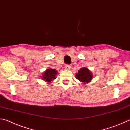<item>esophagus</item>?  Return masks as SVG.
<instances>
[{"label": "esophagus", "instance_id": "34e87169", "mask_svg": "<svg viewBox=\"0 0 130 130\" xmlns=\"http://www.w3.org/2000/svg\"><path fill=\"white\" fill-rule=\"evenodd\" d=\"M65 69H67V70H70V68H71V66L70 65H65Z\"/></svg>", "mask_w": 130, "mask_h": 130}]
</instances>
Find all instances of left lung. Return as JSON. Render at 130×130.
I'll use <instances>...</instances> for the list:
<instances>
[{"instance_id":"obj_1","label":"left lung","mask_w":130,"mask_h":130,"mask_svg":"<svg viewBox=\"0 0 130 130\" xmlns=\"http://www.w3.org/2000/svg\"><path fill=\"white\" fill-rule=\"evenodd\" d=\"M75 77L77 79L82 82L88 83L93 78V74L88 68L84 67L78 70V73H76Z\"/></svg>"}]
</instances>
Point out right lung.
<instances>
[{"label": "right lung", "instance_id": "add662e5", "mask_svg": "<svg viewBox=\"0 0 130 130\" xmlns=\"http://www.w3.org/2000/svg\"><path fill=\"white\" fill-rule=\"evenodd\" d=\"M57 74V71L56 69H48L42 75V79L50 82L56 78V75Z\"/></svg>", "mask_w": 130, "mask_h": 130}]
</instances>
